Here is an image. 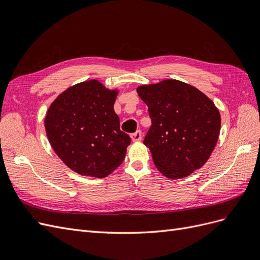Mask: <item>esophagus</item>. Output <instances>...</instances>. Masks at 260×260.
<instances>
[{"label":"esophagus","mask_w":260,"mask_h":260,"mask_svg":"<svg viewBox=\"0 0 260 260\" xmlns=\"http://www.w3.org/2000/svg\"><path fill=\"white\" fill-rule=\"evenodd\" d=\"M131 139H132L133 142H138V141H141V140H142V132H141L140 130H138L137 132L132 133Z\"/></svg>","instance_id":"1"}]
</instances>
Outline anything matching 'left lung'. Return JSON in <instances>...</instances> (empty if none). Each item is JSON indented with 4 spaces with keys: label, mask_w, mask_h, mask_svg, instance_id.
<instances>
[{
    "label": "left lung",
    "mask_w": 260,
    "mask_h": 260,
    "mask_svg": "<svg viewBox=\"0 0 260 260\" xmlns=\"http://www.w3.org/2000/svg\"><path fill=\"white\" fill-rule=\"evenodd\" d=\"M137 92L152 119L143 143L158 171L169 179H181L203 167L215 149L221 125L214 102L195 86L175 79L140 85Z\"/></svg>",
    "instance_id": "1"
}]
</instances>
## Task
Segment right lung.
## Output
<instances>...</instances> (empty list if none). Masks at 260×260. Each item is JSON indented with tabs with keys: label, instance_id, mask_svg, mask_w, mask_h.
<instances>
[{
	"label": "right lung",
	"instance_id": "obj_1",
	"mask_svg": "<svg viewBox=\"0 0 260 260\" xmlns=\"http://www.w3.org/2000/svg\"><path fill=\"white\" fill-rule=\"evenodd\" d=\"M117 95L118 90L92 79L60 93L46 112L50 144L77 174L104 178L123 161L131 139L120 130L114 111Z\"/></svg>",
	"mask_w": 260,
	"mask_h": 260
}]
</instances>
